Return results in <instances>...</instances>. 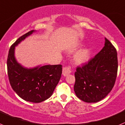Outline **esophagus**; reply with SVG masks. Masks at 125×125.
<instances>
[{"label":"esophagus","instance_id":"obj_1","mask_svg":"<svg viewBox=\"0 0 125 125\" xmlns=\"http://www.w3.org/2000/svg\"><path fill=\"white\" fill-rule=\"evenodd\" d=\"M72 72V70H71V67H65L63 68V72L62 74L63 76H67L68 74L71 73Z\"/></svg>","mask_w":125,"mask_h":125}]
</instances>
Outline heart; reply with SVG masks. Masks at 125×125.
<instances>
[{
	"mask_svg": "<svg viewBox=\"0 0 125 125\" xmlns=\"http://www.w3.org/2000/svg\"><path fill=\"white\" fill-rule=\"evenodd\" d=\"M80 45V43H76L75 45L72 47V49L70 50V52H73ZM90 55V50L88 49H82L75 53V55H74V60H75V63L77 64L83 63L89 60Z\"/></svg>",
	"mask_w": 125,
	"mask_h": 125,
	"instance_id": "heart-1",
	"label": "heart"
}]
</instances>
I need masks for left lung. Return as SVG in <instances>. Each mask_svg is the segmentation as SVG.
<instances>
[{"instance_id": "left-lung-1", "label": "left lung", "mask_w": 125, "mask_h": 125, "mask_svg": "<svg viewBox=\"0 0 125 125\" xmlns=\"http://www.w3.org/2000/svg\"><path fill=\"white\" fill-rule=\"evenodd\" d=\"M101 51L75 73L74 91L79 99L96 103L106 97L113 88L117 75L116 50L105 38Z\"/></svg>"}]
</instances>
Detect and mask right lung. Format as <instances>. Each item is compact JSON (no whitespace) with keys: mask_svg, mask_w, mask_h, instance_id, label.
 <instances>
[{"mask_svg":"<svg viewBox=\"0 0 125 125\" xmlns=\"http://www.w3.org/2000/svg\"><path fill=\"white\" fill-rule=\"evenodd\" d=\"M35 32L31 30L17 39L10 48L7 58V72L13 91L27 102L40 103L50 98L58 83L62 65H39L28 68L17 62L15 49L21 42Z\"/></svg>","mask_w":125,"mask_h":125,"instance_id":"obj_1","label":"right lung"}]
</instances>
